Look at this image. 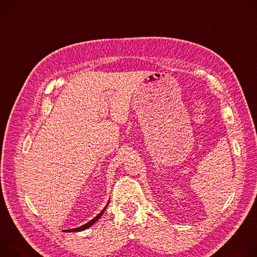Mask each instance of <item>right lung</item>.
<instances>
[{
    "mask_svg": "<svg viewBox=\"0 0 257 257\" xmlns=\"http://www.w3.org/2000/svg\"><path fill=\"white\" fill-rule=\"evenodd\" d=\"M108 204H109V201H108V203L106 204V206L104 207V209L97 215V216H95L92 220H90L88 223H85V224H83V225H80V226H78V227H75V229H71V230H64V232H80V231H84L85 229H88V227H90L91 225H93L101 216H102V214H103V212L105 211V209H106V207L108 206Z\"/></svg>",
    "mask_w": 257,
    "mask_h": 257,
    "instance_id": "obj_1",
    "label": "right lung"
}]
</instances>
